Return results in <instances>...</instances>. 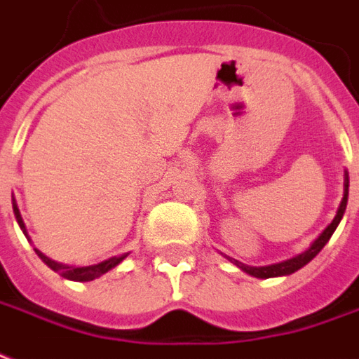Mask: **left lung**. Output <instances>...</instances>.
Segmentation results:
<instances>
[{
  "label": "left lung",
  "instance_id": "1",
  "mask_svg": "<svg viewBox=\"0 0 359 359\" xmlns=\"http://www.w3.org/2000/svg\"><path fill=\"white\" fill-rule=\"evenodd\" d=\"M346 203H348V173L344 171V194H343V199H341V205H339L337 215H335V218L332 220V224H330V226H327V228L318 235V239H314L313 245L309 246L305 252L297 254V256H294V258L286 259V262H280V264L264 265V267H250V265L241 264V262L228 258V256H226V258H228L229 262H233L239 269H243L245 273H248V275H252V277L256 278H273V277H284V275H292V273H295L297 269H301L303 265H307L309 262H311V259H313L314 256L322 250V248H324L325 243L332 239L333 231L337 229L339 222H341V218H343L344 215V210H346Z\"/></svg>",
  "mask_w": 359,
  "mask_h": 359
}]
</instances>
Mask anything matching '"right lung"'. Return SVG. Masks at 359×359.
Wrapping results in <instances>:
<instances>
[{"mask_svg": "<svg viewBox=\"0 0 359 359\" xmlns=\"http://www.w3.org/2000/svg\"><path fill=\"white\" fill-rule=\"evenodd\" d=\"M13 210H15V216H16V222L20 226V229L24 231L27 239H29V235H27V229H26V224L22 220V215L20 210H18V205H16V199L13 198ZM35 252L39 256L43 262H45L52 271H56L58 275H62L64 278L67 280H76V283H88V280H94V278L101 277V275H105L107 271H111L113 267L122 262V259L128 256V254H122V256H113V258L105 259V262H101V264H95V265H86V267H75V265H65V264H58V262H54V259L46 258L45 254L39 252L37 248H35Z\"/></svg>", "mask_w": 359, "mask_h": 359, "instance_id": "obj_1", "label": "right lung"}]
</instances>
